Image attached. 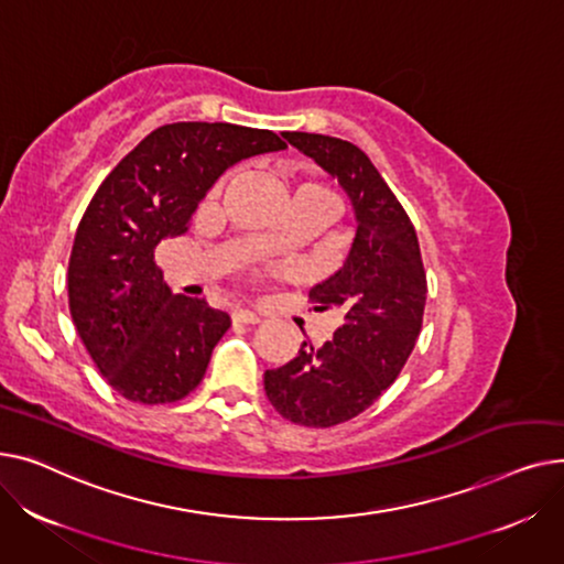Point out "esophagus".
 I'll use <instances>...</instances> for the list:
<instances>
[{
  "instance_id": "34e87169",
  "label": "esophagus",
  "mask_w": 564,
  "mask_h": 564,
  "mask_svg": "<svg viewBox=\"0 0 564 564\" xmlns=\"http://www.w3.org/2000/svg\"><path fill=\"white\" fill-rule=\"evenodd\" d=\"M231 321H235V323H246V325H257L261 318H259L254 312H248V310H237L235 314H231Z\"/></svg>"
}]
</instances>
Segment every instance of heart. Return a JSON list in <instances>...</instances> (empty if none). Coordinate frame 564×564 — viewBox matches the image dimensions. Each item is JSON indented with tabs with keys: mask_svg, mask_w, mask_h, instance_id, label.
<instances>
[{
	"mask_svg": "<svg viewBox=\"0 0 564 564\" xmlns=\"http://www.w3.org/2000/svg\"><path fill=\"white\" fill-rule=\"evenodd\" d=\"M295 191H312V193L321 195L323 200H327V203H329V207H333V195H329V191H327V188H323V186H318V184H301V186H297Z\"/></svg>",
	"mask_w": 564,
	"mask_h": 564,
	"instance_id": "heart-1",
	"label": "heart"
}]
</instances>
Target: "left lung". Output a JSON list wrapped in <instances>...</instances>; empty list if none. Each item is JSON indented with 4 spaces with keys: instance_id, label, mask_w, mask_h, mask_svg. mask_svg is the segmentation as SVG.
I'll return each mask as SVG.
<instances>
[{
    "instance_id": "8db88e82",
    "label": "left lung",
    "mask_w": 564,
    "mask_h": 564,
    "mask_svg": "<svg viewBox=\"0 0 564 564\" xmlns=\"http://www.w3.org/2000/svg\"><path fill=\"white\" fill-rule=\"evenodd\" d=\"M282 137L339 180L355 214L344 267L310 291L314 310H337L341 325L321 348L303 341L284 367L263 373L284 419L329 427L371 408L399 378L421 333L427 284L414 225L371 159L335 137Z\"/></svg>"
}]
</instances>
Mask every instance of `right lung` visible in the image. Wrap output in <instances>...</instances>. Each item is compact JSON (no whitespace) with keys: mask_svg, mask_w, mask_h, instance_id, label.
Listing matches in <instances>:
<instances>
[{"mask_svg":"<svg viewBox=\"0 0 564 564\" xmlns=\"http://www.w3.org/2000/svg\"><path fill=\"white\" fill-rule=\"evenodd\" d=\"M284 148L269 129L173 122L148 134L99 184L75 235L68 297L86 350L127 401L184 399L231 325L205 297L171 291L154 263L156 246L184 235L227 169Z\"/></svg>","mask_w":564,"mask_h":564,"instance_id":"right-lung-1","label":"right lung"}]
</instances>
